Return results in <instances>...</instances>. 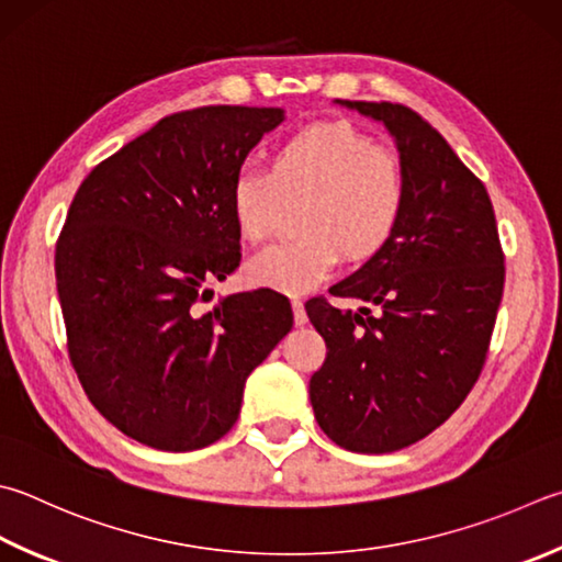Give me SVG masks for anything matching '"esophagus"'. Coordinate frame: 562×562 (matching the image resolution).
I'll return each mask as SVG.
<instances>
[{"mask_svg":"<svg viewBox=\"0 0 562 562\" xmlns=\"http://www.w3.org/2000/svg\"><path fill=\"white\" fill-rule=\"evenodd\" d=\"M291 305H293V321H295V325H305V323H308V315H305L303 301H301V299H293Z\"/></svg>","mask_w":562,"mask_h":562,"instance_id":"esophagus-1","label":"esophagus"}]
</instances>
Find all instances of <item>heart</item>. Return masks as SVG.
<instances>
[{
    "label": "heart",
    "instance_id": "obj_1",
    "mask_svg": "<svg viewBox=\"0 0 562 562\" xmlns=\"http://www.w3.org/2000/svg\"><path fill=\"white\" fill-rule=\"evenodd\" d=\"M408 198L406 164L352 124H311L273 146L269 171L232 178L227 210L237 235L261 245L285 210L301 237L273 245L247 261L257 289L305 293L335 271L340 254L362 263L384 251L401 225Z\"/></svg>",
    "mask_w": 562,
    "mask_h": 562
}]
</instances>
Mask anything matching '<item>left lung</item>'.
<instances>
[{
  "instance_id": "1",
  "label": "left lung",
  "mask_w": 562,
  "mask_h": 562,
  "mask_svg": "<svg viewBox=\"0 0 562 562\" xmlns=\"http://www.w3.org/2000/svg\"><path fill=\"white\" fill-rule=\"evenodd\" d=\"M394 134L408 198L394 239L333 295L305 303L327 357L311 376L317 426L352 452H394L442 426L477 384L504 293L486 188L438 130L396 102H349Z\"/></svg>"
}]
</instances>
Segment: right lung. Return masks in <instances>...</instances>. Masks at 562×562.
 Instances as JSON below:
<instances>
[{
  "instance_id": "1",
  "label": "right lung",
  "mask_w": 562,
  "mask_h": 562,
  "mask_svg": "<svg viewBox=\"0 0 562 562\" xmlns=\"http://www.w3.org/2000/svg\"><path fill=\"white\" fill-rule=\"evenodd\" d=\"M277 108L210 104L164 116L80 183L56 241L68 357L90 404L168 452L235 426L245 381L293 327L281 293L222 299L239 267L227 195Z\"/></svg>"
}]
</instances>
